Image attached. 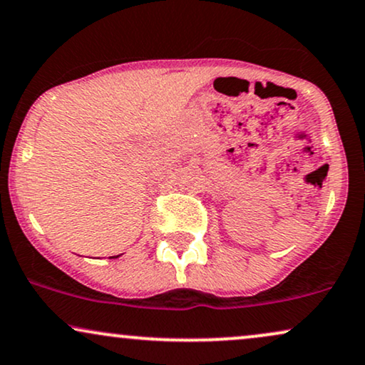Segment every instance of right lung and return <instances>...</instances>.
<instances>
[{
  "mask_svg": "<svg viewBox=\"0 0 365 365\" xmlns=\"http://www.w3.org/2000/svg\"><path fill=\"white\" fill-rule=\"evenodd\" d=\"M113 257H118V256H113Z\"/></svg>",
  "mask_w": 365,
  "mask_h": 365,
  "instance_id": "obj_1",
  "label": "right lung"
}]
</instances>
